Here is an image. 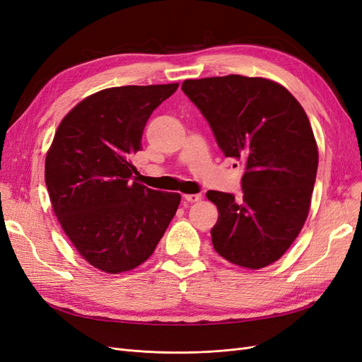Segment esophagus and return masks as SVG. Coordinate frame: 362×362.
<instances>
[{"instance_id":"esophagus-1","label":"esophagus","mask_w":362,"mask_h":362,"mask_svg":"<svg viewBox=\"0 0 362 362\" xmlns=\"http://www.w3.org/2000/svg\"><path fill=\"white\" fill-rule=\"evenodd\" d=\"M184 199L190 202V204H194V202H199L202 199V194L201 193H194V194H184Z\"/></svg>"}]
</instances>
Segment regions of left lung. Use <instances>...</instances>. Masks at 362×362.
<instances>
[{
  "instance_id": "1",
  "label": "left lung",
  "mask_w": 362,
  "mask_h": 362,
  "mask_svg": "<svg viewBox=\"0 0 362 362\" xmlns=\"http://www.w3.org/2000/svg\"><path fill=\"white\" fill-rule=\"evenodd\" d=\"M181 89L223 154L245 168L240 201L206 192L218 210L214 250L237 266L266 267L286 254L308 216L319 164L308 116L286 87L266 78L211 76L185 80Z\"/></svg>"
}]
</instances>
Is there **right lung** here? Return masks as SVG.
Instances as JSON below:
<instances>
[{
	"mask_svg": "<svg viewBox=\"0 0 362 362\" xmlns=\"http://www.w3.org/2000/svg\"><path fill=\"white\" fill-rule=\"evenodd\" d=\"M177 89L110 87L75 105L54 136L45 161L52 210L80 255L103 272L145 262L178 210L180 193L136 182L129 163L149 116Z\"/></svg>",
	"mask_w": 362,
	"mask_h": 362,
	"instance_id": "right-lung-1",
	"label": "right lung"
}]
</instances>
